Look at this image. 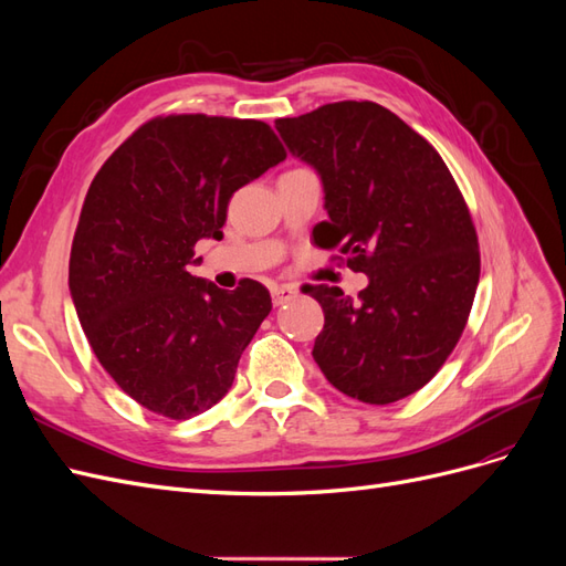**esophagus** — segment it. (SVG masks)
<instances>
[{
  "mask_svg": "<svg viewBox=\"0 0 566 566\" xmlns=\"http://www.w3.org/2000/svg\"><path fill=\"white\" fill-rule=\"evenodd\" d=\"M297 295V290L293 285H273L271 287V300H273V306H281L285 302H290Z\"/></svg>",
  "mask_w": 566,
  "mask_h": 566,
  "instance_id": "1",
  "label": "esophagus"
}]
</instances>
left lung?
Masks as SVG:
<instances>
[{
  "label": "left lung",
  "instance_id": "8db88e82",
  "mask_svg": "<svg viewBox=\"0 0 566 566\" xmlns=\"http://www.w3.org/2000/svg\"><path fill=\"white\" fill-rule=\"evenodd\" d=\"M276 129L321 177L328 219L316 245L339 248L368 276L358 300L306 285L325 316L314 361L352 399L399 401L434 378L465 331L479 283L468 205L439 153L373 101L325 104Z\"/></svg>",
  "mask_w": 566,
  "mask_h": 566
}]
</instances>
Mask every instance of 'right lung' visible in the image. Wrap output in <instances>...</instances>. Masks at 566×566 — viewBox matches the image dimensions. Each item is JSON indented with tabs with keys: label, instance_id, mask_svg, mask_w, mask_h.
<instances>
[{
	"label": "right lung",
	"instance_id": "1",
	"mask_svg": "<svg viewBox=\"0 0 566 566\" xmlns=\"http://www.w3.org/2000/svg\"><path fill=\"white\" fill-rule=\"evenodd\" d=\"M285 160L260 119L167 115L142 125L84 198L67 285L82 331L117 387L186 420L231 389L271 312L269 290L196 279V243L221 238L238 188Z\"/></svg>",
	"mask_w": 566,
	"mask_h": 566
}]
</instances>
